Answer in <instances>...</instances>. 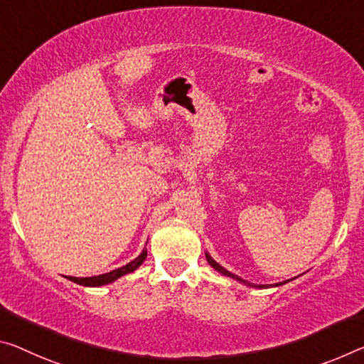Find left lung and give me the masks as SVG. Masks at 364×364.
I'll return each mask as SVG.
<instances>
[{
	"label": "left lung",
	"instance_id": "left-lung-1",
	"mask_svg": "<svg viewBox=\"0 0 364 364\" xmlns=\"http://www.w3.org/2000/svg\"><path fill=\"white\" fill-rule=\"evenodd\" d=\"M207 256V261H209V264L212 265V267L213 269H215V270H218V272H222L223 275H228V277H233V279H236V280H241L240 279V277H236V275H233L232 272H228V270H225L223 267H222V265L220 264H217L215 261H213V259L209 256V255H205ZM245 282V280H243ZM246 284H247V282H246ZM247 285H250V284H247ZM277 285H282V284H277ZM259 287H262V285H259Z\"/></svg>",
	"mask_w": 364,
	"mask_h": 364
}]
</instances>
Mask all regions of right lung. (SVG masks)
I'll list each match as a JSON object with an SVG mask.
<instances>
[{"label":"right lung","instance_id":"add662e5","mask_svg":"<svg viewBox=\"0 0 364 364\" xmlns=\"http://www.w3.org/2000/svg\"><path fill=\"white\" fill-rule=\"evenodd\" d=\"M146 257H147V247H144V251L134 259V261H131L129 264H126L119 269H114V270H112V272L102 274V275H97V277H84V279H77V277H66V279L74 282V284H79V285H84V287L107 285V284H112L113 280L119 279V277H123V275L129 274V272H134V270L144 262V259H146Z\"/></svg>","mask_w":364,"mask_h":364}]
</instances>
